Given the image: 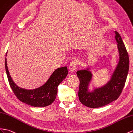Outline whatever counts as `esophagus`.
I'll return each instance as SVG.
<instances>
[{"label": "esophagus", "instance_id": "1", "mask_svg": "<svg viewBox=\"0 0 133 133\" xmlns=\"http://www.w3.org/2000/svg\"><path fill=\"white\" fill-rule=\"evenodd\" d=\"M77 64H78L77 61L75 60H73L72 62H71V63L70 64V65L69 66V71L70 72H73V71H74L75 70V68H76Z\"/></svg>", "mask_w": 133, "mask_h": 133}]
</instances>
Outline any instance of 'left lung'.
I'll list each match as a JSON object with an SVG mask.
<instances>
[{
	"instance_id": "left-lung-1",
	"label": "left lung",
	"mask_w": 133,
	"mask_h": 133,
	"mask_svg": "<svg viewBox=\"0 0 133 133\" xmlns=\"http://www.w3.org/2000/svg\"><path fill=\"white\" fill-rule=\"evenodd\" d=\"M115 32L119 59L110 80L101 87H94L92 91H89V86L93 77L90 67L77 72L80 82L79 99L83 105L90 108L101 107L117 99L127 80L129 68V55L120 34Z\"/></svg>"
}]
</instances>
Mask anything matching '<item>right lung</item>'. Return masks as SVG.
<instances>
[{
  "label": "right lung",
  "mask_w": 133,
  "mask_h": 133,
  "mask_svg": "<svg viewBox=\"0 0 133 133\" xmlns=\"http://www.w3.org/2000/svg\"><path fill=\"white\" fill-rule=\"evenodd\" d=\"M6 55L7 52L5 56ZM5 66L10 86L14 95L21 101L34 107H45L51 105L56 97L59 84L68 74L66 66L59 68L54 71L44 85L34 89H27L19 87L13 82L7 66L6 58Z\"/></svg>",
  "instance_id": "right-lung-1"
}]
</instances>
